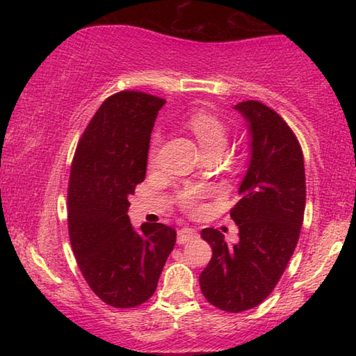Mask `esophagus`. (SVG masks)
I'll return each instance as SVG.
<instances>
[{"label": "esophagus", "mask_w": 356, "mask_h": 356, "mask_svg": "<svg viewBox=\"0 0 356 356\" xmlns=\"http://www.w3.org/2000/svg\"><path fill=\"white\" fill-rule=\"evenodd\" d=\"M195 238H197V232L193 227H182L177 232V243L179 245H185Z\"/></svg>", "instance_id": "obj_1"}]
</instances>
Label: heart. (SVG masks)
Here are the masks:
<instances>
[{"label": "heart", "instance_id": "1", "mask_svg": "<svg viewBox=\"0 0 356 356\" xmlns=\"http://www.w3.org/2000/svg\"><path fill=\"white\" fill-rule=\"evenodd\" d=\"M186 125L191 130V134L196 136L197 143L201 144L204 152L221 154L227 144V127L216 114L200 110L190 114L186 119ZM161 146V135L155 134L152 136L149 147V163L150 166H156L159 163ZM209 195V190L202 185H185L179 188L176 193L177 206L186 213H197L201 210V200Z\"/></svg>", "mask_w": 356, "mask_h": 356}]
</instances>
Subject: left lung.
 Returning a JSON list of instances; mask_svg holds the SVG:
<instances>
[{
	"label": "left lung",
	"mask_w": 356,
	"mask_h": 356,
	"mask_svg": "<svg viewBox=\"0 0 356 356\" xmlns=\"http://www.w3.org/2000/svg\"><path fill=\"white\" fill-rule=\"evenodd\" d=\"M251 131V160L231 209L238 242L213 227L201 231L212 259L200 275L202 295L226 312L256 308L273 292L298 243L306 204L305 161L297 136L257 100L236 105Z\"/></svg>",
	"instance_id": "1"
}]
</instances>
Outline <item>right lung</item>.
Returning <instances> with one entry per match:
<instances>
[{
	"label": "right lung",
	"mask_w": 356,
	"mask_h": 356,
	"mask_svg": "<svg viewBox=\"0 0 356 356\" xmlns=\"http://www.w3.org/2000/svg\"><path fill=\"white\" fill-rule=\"evenodd\" d=\"M163 99L140 91L108 97L78 141L70 166L67 221L83 278L113 308L152 297L176 229L144 222L135 231L129 196L146 177L150 134Z\"/></svg>",
	"instance_id": "obj_1"
}]
</instances>
